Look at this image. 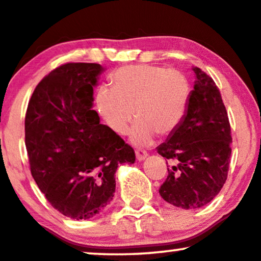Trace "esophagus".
Returning a JSON list of instances; mask_svg holds the SVG:
<instances>
[{"label": "esophagus", "mask_w": 261, "mask_h": 261, "mask_svg": "<svg viewBox=\"0 0 261 261\" xmlns=\"http://www.w3.org/2000/svg\"><path fill=\"white\" fill-rule=\"evenodd\" d=\"M136 155H137V159L139 160V161H143V160H145L146 159V156H147V152L144 149H139V147H138V149L136 150Z\"/></svg>", "instance_id": "34e87169"}]
</instances>
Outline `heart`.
<instances>
[{
    "label": "heart",
    "instance_id": "b5f03b06",
    "mask_svg": "<svg viewBox=\"0 0 261 261\" xmlns=\"http://www.w3.org/2000/svg\"><path fill=\"white\" fill-rule=\"evenodd\" d=\"M112 88L100 87L95 104L105 123L124 136L133 116L132 140L146 144L157 133L172 134L184 120L191 98V83L178 69L140 64L112 72Z\"/></svg>",
    "mask_w": 261,
    "mask_h": 261
}]
</instances>
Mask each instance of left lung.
Instances as JSON below:
<instances>
[{"instance_id": "obj_1", "label": "left lung", "mask_w": 261, "mask_h": 261, "mask_svg": "<svg viewBox=\"0 0 261 261\" xmlns=\"http://www.w3.org/2000/svg\"><path fill=\"white\" fill-rule=\"evenodd\" d=\"M184 120L157 147L172 161L160 195L184 209L201 208L220 192L229 173L231 127L219 88L199 67ZM168 165V162H167Z\"/></svg>"}]
</instances>
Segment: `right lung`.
<instances>
[{
    "mask_svg": "<svg viewBox=\"0 0 261 261\" xmlns=\"http://www.w3.org/2000/svg\"><path fill=\"white\" fill-rule=\"evenodd\" d=\"M102 67L66 63L41 80L25 115L32 178L47 201L71 219H89L112 201L115 172L134 163L133 147L93 110V87Z\"/></svg>",
    "mask_w": 261,
    "mask_h": 261,
    "instance_id": "obj_1",
    "label": "right lung"
}]
</instances>
